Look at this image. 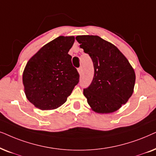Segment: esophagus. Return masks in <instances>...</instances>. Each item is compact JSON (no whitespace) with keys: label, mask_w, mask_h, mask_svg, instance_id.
Wrapping results in <instances>:
<instances>
[{"label":"esophagus","mask_w":156,"mask_h":156,"mask_svg":"<svg viewBox=\"0 0 156 156\" xmlns=\"http://www.w3.org/2000/svg\"><path fill=\"white\" fill-rule=\"evenodd\" d=\"M78 73L81 74V73H82V68L80 67L79 68H78Z\"/></svg>","instance_id":"1"}]
</instances>
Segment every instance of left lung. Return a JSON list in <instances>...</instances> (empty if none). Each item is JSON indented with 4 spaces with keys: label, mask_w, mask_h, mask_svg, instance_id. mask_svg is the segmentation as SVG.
Returning a JSON list of instances; mask_svg holds the SVG:
<instances>
[{
    "label": "left lung",
    "mask_w": 156,
    "mask_h": 156,
    "mask_svg": "<svg viewBox=\"0 0 156 156\" xmlns=\"http://www.w3.org/2000/svg\"><path fill=\"white\" fill-rule=\"evenodd\" d=\"M80 47L88 53L94 66V76L83 95L98 113L118 111L133 93L134 69L125 55L111 43L98 36H78Z\"/></svg>",
    "instance_id": "8db88e82"
}]
</instances>
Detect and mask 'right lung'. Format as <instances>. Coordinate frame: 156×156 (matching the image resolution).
Segmentation results:
<instances>
[{"label": "right lung", "instance_id": "add662e5", "mask_svg": "<svg viewBox=\"0 0 156 156\" xmlns=\"http://www.w3.org/2000/svg\"><path fill=\"white\" fill-rule=\"evenodd\" d=\"M74 36H59L41 48L23 73L24 92L35 107L56 109L66 103L79 82V74L68 54Z\"/></svg>", "mask_w": 156, "mask_h": 156}]
</instances>
